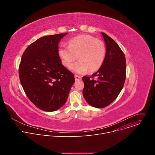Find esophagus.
<instances>
[{
    "mask_svg": "<svg viewBox=\"0 0 155 155\" xmlns=\"http://www.w3.org/2000/svg\"><path fill=\"white\" fill-rule=\"evenodd\" d=\"M75 80H76V81L81 80V77H80V76H78V75H75Z\"/></svg>",
    "mask_w": 155,
    "mask_h": 155,
    "instance_id": "obj_1",
    "label": "esophagus"
}]
</instances>
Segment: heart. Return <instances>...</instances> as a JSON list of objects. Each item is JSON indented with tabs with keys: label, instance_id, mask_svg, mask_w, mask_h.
Segmentation results:
<instances>
[{
	"label": "heart",
	"instance_id": "heart-1",
	"mask_svg": "<svg viewBox=\"0 0 155 155\" xmlns=\"http://www.w3.org/2000/svg\"><path fill=\"white\" fill-rule=\"evenodd\" d=\"M105 53L104 43L88 35L74 37L69 41V46L61 45L58 49L59 56L65 67H69L78 56L80 61L74 64L71 69L79 74H84L88 70L97 71L104 62Z\"/></svg>",
	"mask_w": 155,
	"mask_h": 155
}]
</instances>
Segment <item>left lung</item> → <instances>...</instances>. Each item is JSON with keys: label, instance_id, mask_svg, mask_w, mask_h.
I'll use <instances>...</instances> for the list:
<instances>
[{"label": "left lung", "instance_id": "1", "mask_svg": "<svg viewBox=\"0 0 155 155\" xmlns=\"http://www.w3.org/2000/svg\"><path fill=\"white\" fill-rule=\"evenodd\" d=\"M101 33L106 46L104 62L91 77L82 78L85 100L91 106L99 108L108 106L117 99L124 86L126 72L124 53L111 37Z\"/></svg>", "mask_w": 155, "mask_h": 155}]
</instances>
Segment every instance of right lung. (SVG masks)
<instances>
[{"instance_id": "right-lung-1", "label": "right lung", "mask_w": 155, "mask_h": 155, "mask_svg": "<svg viewBox=\"0 0 155 155\" xmlns=\"http://www.w3.org/2000/svg\"><path fill=\"white\" fill-rule=\"evenodd\" d=\"M68 33L41 37L29 45L19 66L21 84L29 100L45 112L59 109L68 99L74 74L61 63L58 44Z\"/></svg>"}]
</instances>
